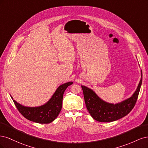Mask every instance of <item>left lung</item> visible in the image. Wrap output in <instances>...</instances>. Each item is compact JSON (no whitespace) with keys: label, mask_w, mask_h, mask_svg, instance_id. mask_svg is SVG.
<instances>
[{"label":"left lung","mask_w":148,"mask_h":148,"mask_svg":"<svg viewBox=\"0 0 148 148\" xmlns=\"http://www.w3.org/2000/svg\"><path fill=\"white\" fill-rule=\"evenodd\" d=\"M142 77L141 72L140 82L133 96L116 104L102 101L91 89L82 86L85 104L91 117L98 122H110L126 116L135 106L142 84Z\"/></svg>","instance_id":"1"}]
</instances>
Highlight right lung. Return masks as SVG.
Here are the masks:
<instances>
[{
	"label": "right lung",
	"mask_w": 148,
	"mask_h": 148,
	"mask_svg": "<svg viewBox=\"0 0 148 148\" xmlns=\"http://www.w3.org/2000/svg\"><path fill=\"white\" fill-rule=\"evenodd\" d=\"M73 82L64 83L57 89L55 93L46 104L39 107H25L13 100L21 114L30 121L39 123H49L54 120L62 109V99L65 89ZM12 99H13V97Z\"/></svg>",
	"instance_id": "add662e5"
}]
</instances>
